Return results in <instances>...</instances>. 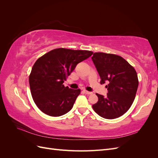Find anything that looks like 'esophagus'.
<instances>
[{"label": "esophagus", "instance_id": "esophagus-1", "mask_svg": "<svg viewBox=\"0 0 158 158\" xmlns=\"http://www.w3.org/2000/svg\"><path fill=\"white\" fill-rule=\"evenodd\" d=\"M83 92L85 94H88V95H91V94H92L93 93L92 92H88V91H87V90H85V89H84L83 90Z\"/></svg>", "mask_w": 158, "mask_h": 158}]
</instances>
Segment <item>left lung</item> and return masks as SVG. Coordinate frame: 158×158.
<instances>
[{"mask_svg":"<svg viewBox=\"0 0 158 158\" xmlns=\"http://www.w3.org/2000/svg\"><path fill=\"white\" fill-rule=\"evenodd\" d=\"M92 59L101 78L106 82V97L96 94L98 101L94 104V111L107 119L118 118L130 109L138 86L137 73L132 66L121 56L102 52H94Z\"/></svg>","mask_w":158,"mask_h":158,"instance_id":"8db88e82","label":"left lung"}]
</instances>
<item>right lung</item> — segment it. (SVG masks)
<instances>
[{
  "label": "right lung",
  "mask_w": 158,
  "mask_h": 158,
  "mask_svg": "<svg viewBox=\"0 0 158 158\" xmlns=\"http://www.w3.org/2000/svg\"><path fill=\"white\" fill-rule=\"evenodd\" d=\"M92 54L91 51L58 48L36 60L29 83L33 101L43 113L59 117L70 111L81 90L65 87L63 83L77 64Z\"/></svg>",
  "instance_id": "add662e5"
}]
</instances>
